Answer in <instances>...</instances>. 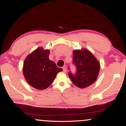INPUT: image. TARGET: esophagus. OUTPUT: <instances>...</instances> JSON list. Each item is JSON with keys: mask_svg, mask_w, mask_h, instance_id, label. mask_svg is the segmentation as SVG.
<instances>
[{"mask_svg": "<svg viewBox=\"0 0 126 126\" xmlns=\"http://www.w3.org/2000/svg\"><path fill=\"white\" fill-rule=\"evenodd\" d=\"M63 70L64 73H66V72H67V68H66V66H64V67H63Z\"/></svg>", "mask_w": 126, "mask_h": 126, "instance_id": "esophagus-1", "label": "esophagus"}]
</instances>
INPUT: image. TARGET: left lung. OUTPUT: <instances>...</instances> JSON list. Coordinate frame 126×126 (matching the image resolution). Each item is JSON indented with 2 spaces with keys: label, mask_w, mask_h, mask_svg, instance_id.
<instances>
[{
  "label": "left lung",
  "mask_w": 126,
  "mask_h": 126,
  "mask_svg": "<svg viewBox=\"0 0 126 126\" xmlns=\"http://www.w3.org/2000/svg\"><path fill=\"white\" fill-rule=\"evenodd\" d=\"M73 63L76 67V75L69 72V78L75 86L83 89L90 86L97 79L100 69L98 60L87 49L73 51Z\"/></svg>",
  "instance_id": "1"
}]
</instances>
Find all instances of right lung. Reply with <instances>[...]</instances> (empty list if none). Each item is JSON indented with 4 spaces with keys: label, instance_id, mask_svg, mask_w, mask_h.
I'll return each instance as SVG.
<instances>
[{
    "label": "right lung",
    "instance_id": "right-lung-1",
    "mask_svg": "<svg viewBox=\"0 0 126 126\" xmlns=\"http://www.w3.org/2000/svg\"><path fill=\"white\" fill-rule=\"evenodd\" d=\"M50 51L38 47L26 57L23 74L29 85L39 90L46 89L51 84L59 72L63 71L54 62L49 60Z\"/></svg>",
    "mask_w": 126,
    "mask_h": 126
}]
</instances>
